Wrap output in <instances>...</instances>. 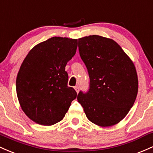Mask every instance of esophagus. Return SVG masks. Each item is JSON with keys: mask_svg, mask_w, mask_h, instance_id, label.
Returning <instances> with one entry per match:
<instances>
[{"mask_svg": "<svg viewBox=\"0 0 153 153\" xmlns=\"http://www.w3.org/2000/svg\"><path fill=\"white\" fill-rule=\"evenodd\" d=\"M74 89H75V90L76 91L77 93H78V92H79V87L78 86H76V87H74Z\"/></svg>", "mask_w": 153, "mask_h": 153, "instance_id": "obj_1", "label": "esophagus"}]
</instances>
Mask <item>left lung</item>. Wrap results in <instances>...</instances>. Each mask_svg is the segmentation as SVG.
<instances>
[{
  "mask_svg": "<svg viewBox=\"0 0 153 153\" xmlns=\"http://www.w3.org/2000/svg\"><path fill=\"white\" fill-rule=\"evenodd\" d=\"M78 42L90 85L87 92H79L77 100L91 122L103 127L116 124L136 100L138 79L134 65L111 39L90 35Z\"/></svg>",
  "mask_w": 153,
  "mask_h": 153,
  "instance_id": "left-lung-1",
  "label": "left lung"
}]
</instances>
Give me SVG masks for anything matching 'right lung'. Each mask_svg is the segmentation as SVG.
Masks as SVG:
<instances>
[{
  "label": "right lung",
  "mask_w": 153,
  "mask_h": 153,
  "mask_svg": "<svg viewBox=\"0 0 153 153\" xmlns=\"http://www.w3.org/2000/svg\"><path fill=\"white\" fill-rule=\"evenodd\" d=\"M77 39L53 37L35 46L16 77V94L25 114L51 126L63 119L77 93L68 87L66 63L76 53Z\"/></svg>",
  "instance_id": "add662e5"
}]
</instances>
